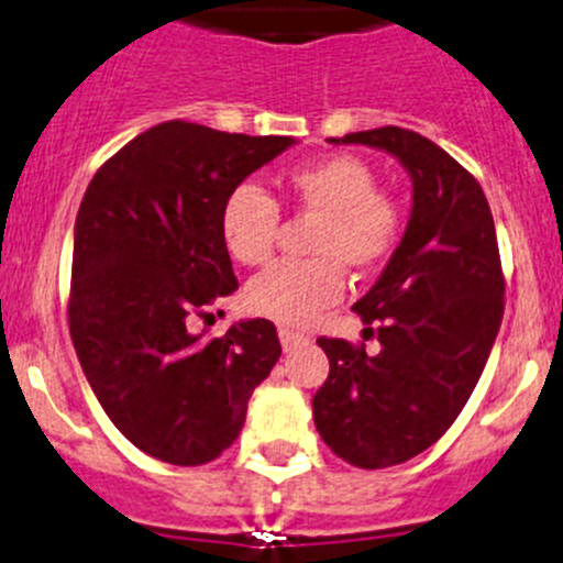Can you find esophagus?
I'll return each mask as SVG.
<instances>
[{
	"label": "esophagus",
	"mask_w": 563,
	"mask_h": 563,
	"mask_svg": "<svg viewBox=\"0 0 563 563\" xmlns=\"http://www.w3.org/2000/svg\"><path fill=\"white\" fill-rule=\"evenodd\" d=\"M280 345H283V351H297L299 345H308L310 343V338H305V334H299V332H291V329H280Z\"/></svg>",
	"instance_id": "34e87169"
}]
</instances>
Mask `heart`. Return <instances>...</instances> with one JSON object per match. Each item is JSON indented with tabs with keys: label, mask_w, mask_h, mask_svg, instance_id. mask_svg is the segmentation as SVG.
I'll return each instance as SVG.
<instances>
[{
	"label": "heart",
	"mask_w": 563,
	"mask_h": 563,
	"mask_svg": "<svg viewBox=\"0 0 563 563\" xmlns=\"http://www.w3.org/2000/svg\"><path fill=\"white\" fill-rule=\"evenodd\" d=\"M283 187L302 209L321 218L310 261H277L255 275L245 291L247 308L286 327H308L343 297V266L367 272L389 255L397 236V209L376 192V176L351 155L305 163L283 176ZM277 203L261 187L240 185L220 209L225 250L240 264L269 258L277 234Z\"/></svg>",
	"instance_id": "heart-1"
}]
</instances>
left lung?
I'll return each instance as SVG.
<instances>
[{
    "label": "left lung",
    "instance_id": "obj_1",
    "mask_svg": "<svg viewBox=\"0 0 563 563\" xmlns=\"http://www.w3.org/2000/svg\"><path fill=\"white\" fill-rule=\"evenodd\" d=\"M387 152L411 179L406 234L354 305L376 323L378 354L318 338L329 378L313 397L316 430L356 468L417 457L450 430L487 365L504 318V277L490 207L455 157L413 130L329 139Z\"/></svg>",
    "mask_w": 563,
    "mask_h": 563
}]
</instances>
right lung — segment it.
I'll list each match as a JSON object with an SVG mask.
<instances>
[{"mask_svg":"<svg viewBox=\"0 0 563 563\" xmlns=\"http://www.w3.org/2000/svg\"><path fill=\"white\" fill-rule=\"evenodd\" d=\"M297 144L163 122L95 174L73 234L70 334L89 387L119 433L172 465L220 457L253 389L280 360L275 323L190 332L240 288L220 209L250 174Z\"/></svg>","mask_w":563,"mask_h":563,"instance_id":"add662e5","label":"right lung"}]
</instances>
